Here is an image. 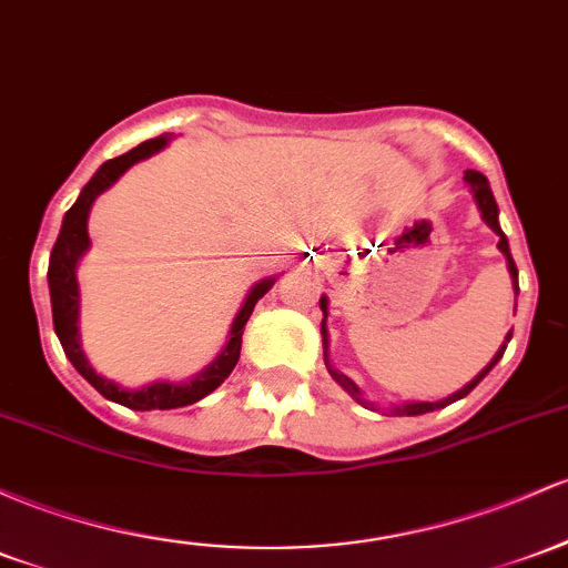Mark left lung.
<instances>
[{
    "mask_svg": "<svg viewBox=\"0 0 568 568\" xmlns=\"http://www.w3.org/2000/svg\"><path fill=\"white\" fill-rule=\"evenodd\" d=\"M464 180H466V183L471 185V193H475V202H477L479 213H483V221L488 223V226L494 229L496 236H498V251H501V253H504V258H507V270H509V277H513V285H515V296H517V266H515V261H513V253H509V242H507V236H504L501 226H498V204H496V199H494V191H490V185H488V178H485L483 172L466 170ZM321 310H323V323H321V334H323V361H326V369H328V375H332V377L336 379V383H339L342 388H345L347 394H351V396L355 398V402H358V404H364V407H372V409H375V404H372V402H366L364 394H361V388H358V385H355L353 379L347 377V375H342L339 369H334V366H332V361H328V332H326V317H328V298H326V296H321ZM509 339H513V332L507 334V339H504V345L498 347V353L494 355V358H490V364L485 366V369L479 372V375H477L475 379H471V383H466L464 388L456 390V394H453V396L442 398V402H407V404H398V407L390 409V413H396V415H423V413H434V409H442V407H447V404L458 402V398H464L466 394H471V390L477 388V383H479V379H483L485 375H488V372L494 369V366L498 364V358H501L504 351H507V342H509Z\"/></svg>",
    "mask_w": 568,
    "mask_h": 568,
    "instance_id": "obj_1",
    "label": "left lung"
}]
</instances>
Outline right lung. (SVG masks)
Masks as SVG:
<instances>
[{"label":"right lung","mask_w":568,"mask_h":568,"mask_svg":"<svg viewBox=\"0 0 568 568\" xmlns=\"http://www.w3.org/2000/svg\"><path fill=\"white\" fill-rule=\"evenodd\" d=\"M170 145V136H155V140H145L142 145L132 148L129 153L118 155V159L104 161L99 166L97 174L85 183V189L80 191L78 202L67 210L64 223H61L59 240H55L51 251V264H48V288H51V307H53V328L59 336L61 347H64L67 358L72 361L74 369L80 372L93 388L99 390L110 402L123 404L129 409H178L189 407V404L199 402L207 394H213L217 385L223 383L240 361L242 351V332H245V323L251 317L255 302L266 294L274 285V277L261 280L251 288L245 304L236 313L232 332H229V342L223 347L221 355L207 366L204 372H199L196 377H191L189 383H151L145 388H121L112 379L102 377L85 358L83 347H80V328H78V313H80V288H78V261L83 258V253L89 251V213L93 199L102 191H108L129 166H134L136 161L148 159V155L159 153L161 148Z\"/></svg>","instance_id":"add662e5"}]
</instances>
